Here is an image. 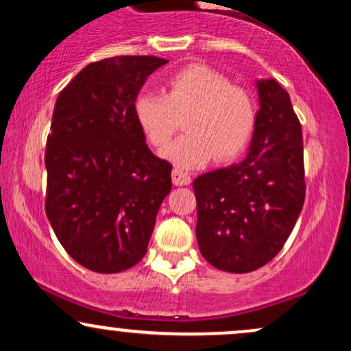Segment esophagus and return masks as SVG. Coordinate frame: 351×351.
<instances>
[{
    "instance_id": "1",
    "label": "esophagus",
    "mask_w": 351,
    "mask_h": 351,
    "mask_svg": "<svg viewBox=\"0 0 351 351\" xmlns=\"http://www.w3.org/2000/svg\"><path fill=\"white\" fill-rule=\"evenodd\" d=\"M171 180L173 184H176V186H186V184L191 183V176H189L188 173L178 170V168H175V170L171 171Z\"/></svg>"
}]
</instances>
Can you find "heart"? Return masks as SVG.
I'll use <instances>...</instances> for the list:
<instances>
[{
	"instance_id": "b5f03b06",
	"label": "heart",
	"mask_w": 351,
	"mask_h": 351,
	"mask_svg": "<svg viewBox=\"0 0 351 351\" xmlns=\"http://www.w3.org/2000/svg\"><path fill=\"white\" fill-rule=\"evenodd\" d=\"M134 115L153 147L162 148L180 128L188 134L175 140L162 155L180 168H198L237 158L254 134L257 108L252 95L232 86L226 75L208 66H188L167 79V94L145 90L136 95Z\"/></svg>"
}]
</instances>
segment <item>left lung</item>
Masks as SVG:
<instances>
[{
    "mask_svg": "<svg viewBox=\"0 0 351 351\" xmlns=\"http://www.w3.org/2000/svg\"><path fill=\"white\" fill-rule=\"evenodd\" d=\"M259 110L247 156L193 181L199 251L219 271L263 267L284 247L305 199L302 127L277 80H257Z\"/></svg>",
    "mask_w": 351,
    "mask_h": 351,
    "instance_id": "left-lung-1",
    "label": "left lung"
}]
</instances>
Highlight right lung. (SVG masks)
Here are the masks:
<instances>
[{
    "mask_svg": "<svg viewBox=\"0 0 351 351\" xmlns=\"http://www.w3.org/2000/svg\"><path fill=\"white\" fill-rule=\"evenodd\" d=\"M155 56L84 67L60 90L46 143V215L67 254L88 271H127L147 254L171 165L145 143L134 102Z\"/></svg>",
    "mask_w": 351,
    "mask_h": 351,
    "instance_id": "right-lung-1",
    "label": "right lung"
}]
</instances>
